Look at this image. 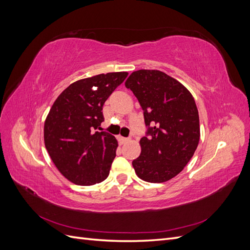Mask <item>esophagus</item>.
Returning <instances> with one entry per match:
<instances>
[{
  "mask_svg": "<svg viewBox=\"0 0 250 250\" xmlns=\"http://www.w3.org/2000/svg\"><path fill=\"white\" fill-rule=\"evenodd\" d=\"M118 140H119V143L121 144V145H123V144H125V143H127L128 141H129V139H127V138H123V137H118Z\"/></svg>",
  "mask_w": 250,
  "mask_h": 250,
  "instance_id": "34e87169",
  "label": "esophagus"
}]
</instances>
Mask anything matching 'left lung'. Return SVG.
Instances as JSON below:
<instances>
[{"mask_svg":"<svg viewBox=\"0 0 250 250\" xmlns=\"http://www.w3.org/2000/svg\"><path fill=\"white\" fill-rule=\"evenodd\" d=\"M144 110L147 134L141 154L132 162L137 175L160 184L184 170L200 139L198 109L192 94L179 81L157 70H139L125 82Z\"/></svg>","mask_w":250,"mask_h":250,"instance_id":"left-lung-1","label":"left lung"}]
</instances>
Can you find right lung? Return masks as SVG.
Wrapping results in <instances>:
<instances>
[{
    "mask_svg": "<svg viewBox=\"0 0 250 250\" xmlns=\"http://www.w3.org/2000/svg\"><path fill=\"white\" fill-rule=\"evenodd\" d=\"M127 75L107 73L75 81L52 105L44 121V146L59 172L75 185L93 186L108 176L118 141L95 130L104 121L103 104Z\"/></svg>",
    "mask_w": 250,
    "mask_h": 250,
    "instance_id": "add662e5",
    "label": "right lung"
}]
</instances>
